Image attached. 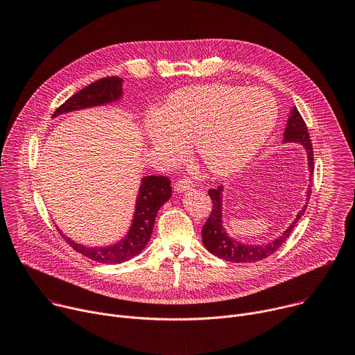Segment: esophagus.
<instances>
[{
	"label": "esophagus",
	"mask_w": 355,
	"mask_h": 355,
	"mask_svg": "<svg viewBox=\"0 0 355 355\" xmlns=\"http://www.w3.org/2000/svg\"><path fill=\"white\" fill-rule=\"evenodd\" d=\"M192 187H193V182L191 181V178H187V177L180 178V180H177V181L174 182V189H175L177 192H184V191H187V189H191Z\"/></svg>",
	"instance_id": "esophagus-1"
}]
</instances>
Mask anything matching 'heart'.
Here are the masks:
<instances>
[{"mask_svg": "<svg viewBox=\"0 0 355 355\" xmlns=\"http://www.w3.org/2000/svg\"><path fill=\"white\" fill-rule=\"evenodd\" d=\"M278 119L274 95L261 88L227 84L188 87L174 92L162 114L146 122L157 153L177 160L196 143L200 162L216 175L243 168L271 135Z\"/></svg>", "mask_w": 355, "mask_h": 355, "instance_id": "b5f03b06", "label": "heart"}]
</instances>
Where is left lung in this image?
Listing matches in <instances>:
<instances>
[{
    "instance_id": "8db88e82",
    "label": "left lung",
    "mask_w": 355,
    "mask_h": 355,
    "mask_svg": "<svg viewBox=\"0 0 355 355\" xmlns=\"http://www.w3.org/2000/svg\"><path fill=\"white\" fill-rule=\"evenodd\" d=\"M284 140L300 143L306 148L308 160H309V171L312 177L313 168H315L312 140L308 132V126L296 108L292 110L291 116L288 119ZM208 193L212 199V212L208 220L205 222L204 227H202V243H204L207 250L211 251L212 254L230 263H256L274 254V252L286 241L293 227L296 226L297 220L302 218V215L305 214L308 208V205H303V208L296 215V219L292 222V225L277 240L263 245H250V244H241L236 240H232L225 233V229L222 226V187L218 185V188L209 189ZM311 193H312V185H309L306 192V204L309 202Z\"/></svg>"
}]
</instances>
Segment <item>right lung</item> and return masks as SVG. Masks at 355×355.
I'll return each mask as SVG.
<instances>
[{"instance_id": "obj_1", "label": "right lung", "mask_w": 355, "mask_h": 355, "mask_svg": "<svg viewBox=\"0 0 355 355\" xmlns=\"http://www.w3.org/2000/svg\"><path fill=\"white\" fill-rule=\"evenodd\" d=\"M122 94V78L119 77H104L87 85L85 88L70 96L64 104H62L53 114H64L74 110L95 107L101 104L111 103L118 99ZM170 180L163 175H148L141 180V185L137 195L136 211L132 227L128 236L110 247H84L74 243L59 230L60 236L80 254L103 264H121L137 256L146 247L153 233L155 220L159 209L166 204L171 196Z\"/></svg>"}]
</instances>
